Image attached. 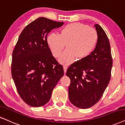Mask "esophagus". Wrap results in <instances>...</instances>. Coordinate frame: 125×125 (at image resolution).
I'll use <instances>...</instances> for the list:
<instances>
[{
    "label": "esophagus",
    "mask_w": 125,
    "mask_h": 125,
    "mask_svg": "<svg viewBox=\"0 0 125 125\" xmlns=\"http://www.w3.org/2000/svg\"><path fill=\"white\" fill-rule=\"evenodd\" d=\"M63 68H64V73L65 74L66 72H67V67L66 65H64L63 66Z\"/></svg>",
    "instance_id": "34e87169"
}]
</instances>
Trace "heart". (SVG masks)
<instances>
[{"mask_svg":"<svg viewBox=\"0 0 125 125\" xmlns=\"http://www.w3.org/2000/svg\"><path fill=\"white\" fill-rule=\"evenodd\" d=\"M52 54L58 58L62 54L67 44V49L60 58V62L70 64L75 58L82 59L90 55L98 41L97 31L92 27L79 22L68 24L60 34L52 33L47 39Z\"/></svg>","mask_w":125,"mask_h":125,"instance_id":"heart-1","label":"heart"}]
</instances>
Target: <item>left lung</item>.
Returning <instances> with one entry per match:
<instances>
[{
	"label": "left lung",
	"instance_id": "1",
	"mask_svg": "<svg viewBox=\"0 0 125 125\" xmlns=\"http://www.w3.org/2000/svg\"><path fill=\"white\" fill-rule=\"evenodd\" d=\"M95 48L90 55L71 64L66 75L71 79L69 99L76 107L90 108L101 98L110 82L112 58L108 38L98 24Z\"/></svg>",
	"mask_w": 125,
	"mask_h": 125
}]
</instances>
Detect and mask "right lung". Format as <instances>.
<instances>
[{"mask_svg": "<svg viewBox=\"0 0 125 125\" xmlns=\"http://www.w3.org/2000/svg\"><path fill=\"white\" fill-rule=\"evenodd\" d=\"M63 22L40 17L26 26L12 54L11 75L20 97L34 107L49 102L52 91L64 75L62 66L52 55L48 33Z\"/></svg>", "mask_w": 125, "mask_h": 125, "instance_id": "add662e5", "label": "right lung"}]
</instances>
